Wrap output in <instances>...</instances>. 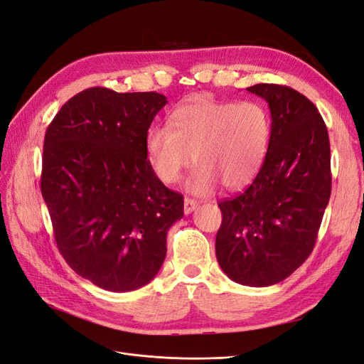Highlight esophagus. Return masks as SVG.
Masks as SVG:
<instances>
[{"label":"esophagus","mask_w":364,"mask_h":364,"mask_svg":"<svg viewBox=\"0 0 364 364\" xmlns=\"http://www.w3.org/2000/svg\"><path fill=\"white\" fill-rule=\"evenodd\" d=\"M196 205H198V203L195 201V199H192V198H184V213H186V215L192 213L193 210L196 208Z\"/></svg>","instance_id":"obj_1"}]
</instances>
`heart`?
I'll return each mask as SVG.
<instances>
[{
  "mask_svg": "<svg viewBox=\"0 0 364 364\" xmlns=\"http://www.w3.org/2000/svg\"><path fill=\"white\" fill-rule=\"evenodd\" d=\"M169 124L146 134L149 166L160 181L172 184L193 160L196 168L186 187L199 196L212 193L219 183L227 189L251 183L271 142V118L255 101L196 97L178 105Z\"/></svg>",
  "mask_w": 364,
  "mask_h": 364,
  "instance_id": "obj_1",
  "label": "heart"
}]
</instances>
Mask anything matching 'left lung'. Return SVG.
<instances>
[{"mask_svg":"<svg viewBox=\"0 0 364 364\" xmlns=\"http://www.w3.org/2000/svg\"><path fill=\"white\" fill-rule=\"evenodd\" d=\"M271 110V142L246 191L219 201L216 259L232 281L266 287L309 259L331 195V151L316 105L289 86L246 89Z\"/></svg>","mask_w":364,"mask_h":364,"instance_id":"1","label":"left lung"}]
</instances>
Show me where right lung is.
<instances>
[{
    "label": "right lung",
    "mask_w": 364,
    "mask_h": 364,
    "mask_svg": "<svg viewBox=\"0 0 364 364\" xmlns=\"http://www.w3.org/2000/svg\"><path fill=\"white\" fill-rule=\"evenodd\" d=\"M166 97L90 87L63 104L46 128L41 191L57 248L80 277L110 291L156 277L183 195L146 157V134Z\"/></svg>",
    "instance_id": "obj_1"
}]
</instances>
